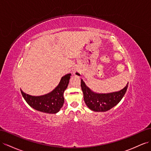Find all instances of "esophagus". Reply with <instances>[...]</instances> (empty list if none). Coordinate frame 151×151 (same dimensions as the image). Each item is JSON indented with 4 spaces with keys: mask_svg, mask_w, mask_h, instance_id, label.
Instances as JSON below:
<instances>
[{
    "mask_svg": "<svg viewBox=\"0 0 151 151\" xmlns=\"http://www.w3.org/2000/svg\"><path fill=\"white\" fill-rule=\"evenodd\" d=\"M73 74L75 75H77V76H80L81 73L78 70H76V69H74V70H73Z\"/></svg>",
    "mask_w": 151,
    "mask_h": 151,
    "instance_id": "34e87169",
    "label": "esophagus"
}]
</instances>
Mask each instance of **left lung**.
Returning a JSON list of instances; mask_svg holds the SVG:
<instances>
[{
  "label": "left lung",
  "mask_w": 151,
  "mask_h": 151,
  "mask_svg": "<svg viewBox=\"0 0 151 151\" xmlns=\"http://www.w3.org/2000/svg\"><path fill=\"white\" fill-rule=\"evenodd\" d=\"M128 83L119 91L99 94L93 92L84 83L81 81V86L83 92L85 104L91 111L95 112H105L116 106L123 99L127 90Z\"/></svg>",
  "instance_id": "left-lung-1"
}]
</instances>
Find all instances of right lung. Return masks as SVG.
<instances>
[{
  "label": "right lung",
  "mask_w": 151,
  "mask_h": 151,
  "mask_svg": "<svg viewBox=\"0 0 151 151\" xmlns=\"http://www.w3.org/2000/svg\"><path fill=\"white\" fill-rule=\"evenodd\" d=\"M71 74H68L62 77L59 84L51 92L42 96H32L21 93L24 99L31 107L37 111L48 113L56 114L62 107L64 103L63 93L67 89Z\"/></svg>",
  "instance_id": "obj_1"
}]
</instances>
